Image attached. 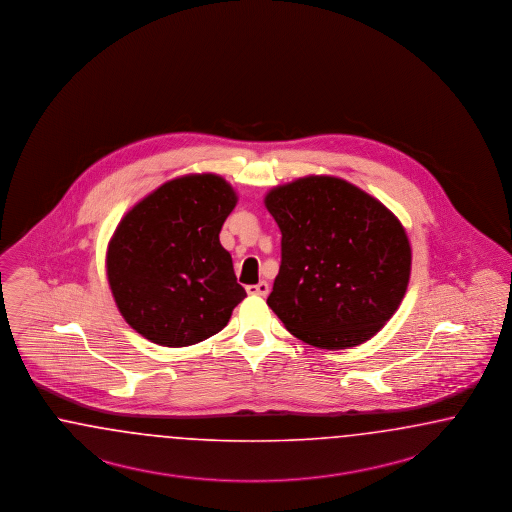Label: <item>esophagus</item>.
<instances>
[{"label":"esophagus","instance_id":"esophagus-1","mask_svg":"<svg viewBox=\"0 0 512 512\" xmlns=\"http://www.w3.org/2000/svg\"><path fill=\"white\" fill-rule=\"evenodd\" d=\"M246 291H248V295L266 296L268 291H270V285L266 281H261L257 285H249V287H246Z\"/></svg>","mask_w":512,"mask_h":512}]
</instances>
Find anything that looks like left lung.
<instances>
[{"mask_svg": "<svg viewBox=\"0 0 512 512\" xmlns=\"http://www.w3.org/2000/svg\"><path fill=\"white\" fill-rule=\"evenodd\" d=\"M281 266L266 304L298 340L347 349L373 338L402 304L411 244L402 221L364 189L328 174L272 187Z\"/></svg>", "mask_w": 512, "mask_h": 512, "instance_id": "8db88e82", "label": "left lung"}]
</instances>
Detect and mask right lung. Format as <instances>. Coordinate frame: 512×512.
Here are the masks:
<instances>
[{"label": "right lung", "instance_id": "right-lung-1", "mask_svg": "<svg viewBox=\"0 0 512 512\" xmlns=\"http://www.w3.org/2000/svg\"><path fill=\"white\" fill-rule=\"evenodd\" d=\"M238 202L214 172L161 184L120 219L107 248L116 308L142 338L187 347L223 330L246 298L219 231Z\"/></svg>", "mask_w": 512, "mask_h": 512}]
</instances>
